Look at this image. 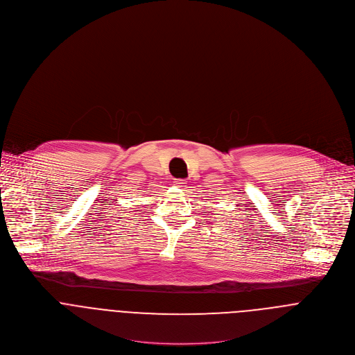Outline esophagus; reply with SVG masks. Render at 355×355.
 <instances>
[{
  "label": "esophagus",
  "mask_w": 355,
  "mask_h": 355,
  "mask_svg": "<svg viewBox=\"0 0 355 355\" xmlns=\"http://www.w3.org/2000/svg\"><path fill=\"white\" fill-rule=\"evenodd\" d=\"M173 183L176 187H186V184H187V182L184 179H176Z\"/></svg>",
  "instance_id": "1"
}]
</instances>
